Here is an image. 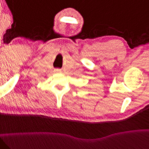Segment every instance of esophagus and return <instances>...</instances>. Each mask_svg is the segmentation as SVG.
Returning a JSON list of instances; mask_svg holds the SVG:
<instances>
[{
	"mask_svg": "<svg viewBox=\"0 0 149 149\" xmlns=\"http://www.w3.org/2000/svg\"><path fill=\"white\" fill-rule=\"evenodd\" d=\"M55 72H56V73H61V70L56 69V70H55Z\"/></svg>",
	"mask_w": 149,
	"mask_h": 149,
	"instance_id": "esophagus-1",
	"label": "esophagus"
}]
</instances>
